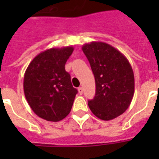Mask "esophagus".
I'll return each instance as SVG.
<instances>
[{"label": "esophagus", "instance_id": "34e87169", "mask_svg": "<svg viewBox=\"0 0 159 159\" xmlns=\"http://www.w3.org/2000/svg\"><path fill=\"white\" fill-rule=\"evenodd\" d=\"M83 89L82 87H79L78 88V93H80V94H83Z\"/></svg>", "mask_w": 159, "mask_h": 159}]
</instances>
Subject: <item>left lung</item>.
<instances>
[{"mask_svg":"<svg viewBox=\"0 0 159 159\" xmlns=\"http://www.w3.org/2000/svg\"><path fill=\"white\" fill-rule=\"evenodd\" d=\"M95 79V95L89 100L98 118L114 119L129 108L134 93V76L129 60L107 43L92 42L83 46Z\"/></svg>","mask_w":159,"mask_h":159,"instance_id":"1","label":"left lung"}]
</instances>
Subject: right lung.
Returning a JSON list of instances; mask_svg holds the SVG:
<instances>
[{"instance_id":"right-lung-1","label":"right lung","mask_w":159,"mask_h":159,"mask_svg":"<svg viewBox=\"0 0 159 159\" xmlns=\"http://www.w3.org/2000/svg\"><path fill=\"white\" fill-rule=\"evenodd\" d=\"M72 47L48 49L36 55L24 76V92L30 108L50 122L64 119L71 110L77 90L65 66Z\"/></svg>"}]
</instances>
